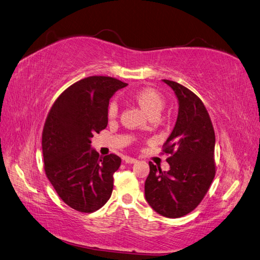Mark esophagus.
<instances>
[{
  "label": "esophagus",
  "instance_id": "34e87169",
  "mask_svg": "<svg viewBox=\"0 0 260 260\" xmlns=\"http://www.w3.org/2000/svg\"><path fill=\"white\" fill-rule=\"evenodd\" d=\"M124 161L126 163H128V165H133V163H136L137 162V159L132 158V157H124Z\"/></svg>",
  "mask_w": 260,
  "mask_h": 260
}]
</instances>
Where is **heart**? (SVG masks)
<instances>
[{"label": "heart", "mask_w": 260, "mask_h": 260, "mask_svg": "<svg viewBox=\"0 0 260 260\" xmlns=\"http://www.w3.org/2000/svg\"><path fill=\"white\" fill-rule=\"evenodd\" d=\"M134 100L138 103L145 113L148 115L160 114L161 110L165 107V99L162 95L152 88H143L134 93ZM117 113V107L112 102L109 107V116L114 117Z\"/></svg>", "instance_id": "obj_1"}]
</instances>
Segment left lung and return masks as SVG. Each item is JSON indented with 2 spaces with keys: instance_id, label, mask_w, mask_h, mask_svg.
Listing matches in <instances>:
<instances>
[{
  "instance_id": "8db88e82",
  "label": "left lung",
  "mask_w": 260,
  "mask_h": 260,
  "mask_svg": "<svg viewBox=\"0 0 260 260\" xmlns=\"http://www.w3.org/2000/svg\"><path fill=\"white\" fill-rule=\"evenodd\" d=\"M162 81L174 91L179 113L163 150L172 154L167 160L170 170L161 171V168L149 162L145 197L161 216L180 218L196 208L212 183L216 173V136L202 100L179 83Z\"/></svg>"
}]
</instances>
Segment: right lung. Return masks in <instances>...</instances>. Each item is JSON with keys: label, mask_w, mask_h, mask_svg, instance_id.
<instances>
[{"label": "right lung", "mask_w": 260, "mask_h": 260, "mask_svg": "<svg viewBox=\"0 0 260 260\" xmlns=\"http://www.w3.org/2000/svg\"><path fill=\"white\" fill-rule=\"evenodd\" d=\"M127 86L106 76H90L70 86L52 106L42 133L44 170L57 195L71 208L93 212L112 194L121 158L102 157L91 138L108 125L111 97Z\"/></svg>", "instance_id": "right-lung-1"}]
</instances>
